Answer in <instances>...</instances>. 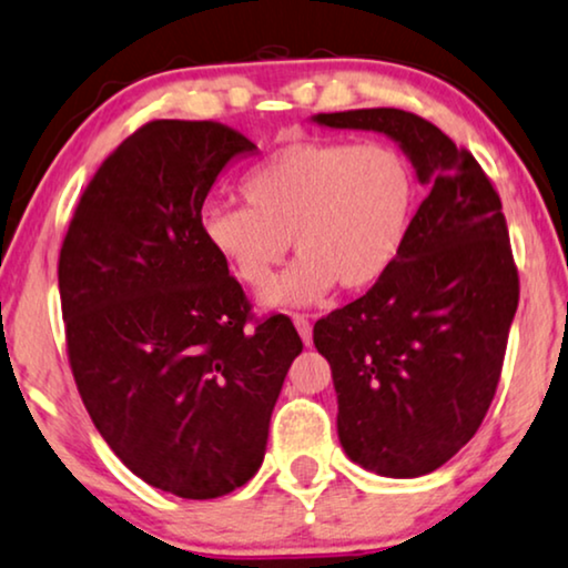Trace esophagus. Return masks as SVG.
I'll return each instance as SVG.
<instances>
[{
    "label": "esophagus",
    "instance_id": "34e87169",
    "mask_svg": "<svg viewBox=\"0 0 568 568\" xmlns=\"http://www.w3.org/2000/svg\"><path fill=\"white\" fill-rule=\"evenodd\" d=\"M293 324H296L301 339H304V345H312V322L306 320L304 314H293Z\"/></svg>",
    "mask_w": 568,
    "mask_h": 568
}]
</instances>
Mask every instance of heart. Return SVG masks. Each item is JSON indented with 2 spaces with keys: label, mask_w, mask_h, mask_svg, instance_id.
<instances>
[{
  "label": "heart",
  "mask_w": 568,
  "mask_h": 568,
  "mask_svg": "<svg viewBox=\"0 0 568 568\" xmlns=\"http://www.w3.org/2000/svg\"><path fill=\"white\" fill-rule=\"evenodd\" d=\"M248 207L202 215L207 246L246 288H267L290 241L302 254L262 296L270 308L308 306L339 283L363 291L387 275L410 231L415 181L384 142L301 140L246 173Z\"/></svg>",
  "instance_id": "heart-1"
}]
</instances>
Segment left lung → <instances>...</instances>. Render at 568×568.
<instances>
[{"mask_svg": "<svg viewBox=\"0 0 568 568\" xmlns=\"http://www.w3.org/2000/svg\"><path fill=\"white\" fill-rule=\"evenodd\" d=\"M312 121L387 134L430 186L387 275L314 324L345 455L384 478H418L470 442L496 395L519 304L501 200L467 150L410 111Z\"/></svg>", "mask_w": 568, "mask_h": 568, "instance_id": "obj_1", "label": "left lung"}]
</instances>
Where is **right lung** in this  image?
<instances>
[{
    "label": "right lung",
    "instance_id": "add662e5",
    "mask_svg": "<svg viewBox=\"0 0 568 568\" xmlns=\"http://www.w3.org/2000/svg\"><path fill=\"white\" fill-rule=\"evenodd\" d=\"M254 153L217 121H150L98 169L59 254L82 403L121 463L181 498L254 478L304 351L288 316L252 324L239 280L202 236L215 179Z\"/></svg>",
    "mask_w": 568,
    "mask_h": 568
}]
</instances>
